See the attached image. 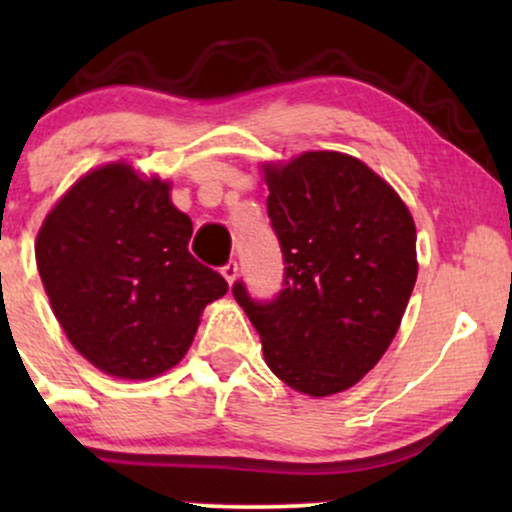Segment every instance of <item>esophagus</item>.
Returning a JSON list of instances; mask_svg holds the SVG:
<instances>
[{"label":"esophagus","instance_id":"obj_1","mask_svg":"<svg viewBox=\"0 0 512 512\" xmlns=\"http://www.w3.org/2000/svg\"><path fill=\"white\" fill-rule=\"evenodd\" d=\"M221 274L226 276L228 284H233V281H236V276H238V262H236V260H228V262L221 267Z\"/></svg>","mask_w":512,"mask_h":512}]
</instances>
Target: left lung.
<instances>
[{
    "mask_svg": "<svg viewBox=\"0 0 512 512\" xmlns=\"http://www.w3.org/2000/svg\"><path fill=\"white\" fill-rule=\"evenodd\" d=\"M267 214L284 257L281 291L233 296L276 378L327 397L368 373L395 339L416 284V228L397 192L366 163L308 151L267 168Z\"/></svg>",
    "mask_w": 512,
    "mask_h": 512,
    "instance_id": "obj_1",
    "label": "left lung"
}]
</instances>
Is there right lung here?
<instances>
[{
    "label": "right lung",
    "instance_id": "right-lung-1",
    "mask_svg": "<svg viewBox=\"0 0 512 512\" xmlns=\"http://www.w3.org/2000/svg\"><path fill=\"white\" fill-rule=\"evenodd\" d=\"M168 190V182L110 163L76 182L35 240L52 313L74 349L115 378L173 368L204 305L228 291L187 250L192 221Z\"/></svg>",
    "mask_w": 512,
    "mask_h": 512
}]
</instances>
